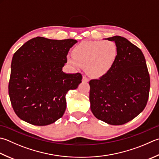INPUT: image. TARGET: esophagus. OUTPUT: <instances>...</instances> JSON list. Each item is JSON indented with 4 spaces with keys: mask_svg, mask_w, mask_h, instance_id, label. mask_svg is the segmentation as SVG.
<instances>
[{
    "mask_svg": "<svg viewBox=\"0 0 159 159\" xmlns=\"http://www.w3.org/2000/svg\"><path fill=\"white\" fill-rule=\"evenodd\" d=\"M89 81V79L87 78L86 76H83V82H88Z\"/></svg>",
    "mask_w": 159,
    "mask_h": 159,
    "instance_id": "obj_1",
    "label": "esophagus"
}]
</instances>
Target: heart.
<instances>
[{
	"mask_svg": "<svg viewBox=\"0 0 159 159\" xmlns=\"http://www.w3.org/2000/svg\"><path fill=\"white\" fill-rule=\"evenodd\" d=\"M118 48L111 40H89L79 43L67 56V61L76 68L85 67L90 76L98 78L106 74L118 57Z\"/></svg>",
	"mask_w": 159,
	"mask_h": 159,
	"instance_id": "obj_1",
	"label": "heart"
}]
</instances>
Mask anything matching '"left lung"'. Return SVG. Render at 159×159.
Wrapping results in <instances>:
<instances>
[{"instance_id": "8db88e82", "label": "left lung", "mask_w": 159, "mask_h": 159, "mask_svg": "<svg viewBox=\"0 0 159 159\" xmlns=\"http://www.w3.org/2000/svg\"><path fill=\"white\" fill-rule=\"evenodd\" d=\"M118 48L113 67L99 79L89 81V101L96 119L120 125L142 112L149 98L150 78L143 54L120 36L107 39Z\"/></svg>"}]
</instances>
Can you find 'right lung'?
<instances>
[{"mask_svg": "<svg viewBox=\"0 0 159 159\" xmlns=\"http://www.w3.org/2000/svg\"><path fill=\"white\" fill-rule=\"evenodd\" d=\"M76 40L38 36L14 53L11 64L9 96L16 114L25 122L43 126L60 119L66 110L65 95L81 83L80 73L65 74L62 68Z\"/></svg>", "mask_w": 159, "mask_h": 159, "instance_id": "1", "label": "right lung"}]
</instances>
